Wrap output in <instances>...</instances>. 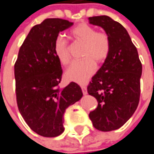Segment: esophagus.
Segmentation results:
<instances>
[{"mask_svg":"<svg viewBox=\"0 0 154 154\" xmlns=\"http://www.w3.org/2000/svg\"><path fill=\"white\" fill-rule=\"evenodd\" d=\"M81 88H82V91H83L84 95H86V94H87V90H86L85 86L82 85V86H81Z\"/></svg>","mask_w":154,"mask_h":154,"instance_id":"esophagus-1","label":"esophagus"}]
</instances>
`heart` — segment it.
Masks as SVG:
<instances>
[{"instance_id": "1", "label": "heart", "mask_w": 154, "mask_h": 154, "mask_svg": "<svg viewBox=\"0 0 154 154\" xmlns=\"http://www.w3.org/2000/svg\"><path fill=\"white\" fill-rule=\"evenodd\" d=\"M70 35L74 42L83 44L80 57L82 60L74 62L65 72L67 79L83 84L91 77L96 70V63H102L111 51V40L105 32L97 31L94 27L80 23L71 29ZM54 52L62 65H67L70 61L69 47L67 41L58 36L54 43Z\"/></svg>"}]
</instances>
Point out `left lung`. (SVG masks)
Wrapping results in <instances>:
<instances>
[{
	"label": "left lung",
	"mask_w": 154,
	"mask_h": 154,
	"mask_svg": "<svg viewBox=\"0 0 154 154\" xmlns=\"http://www.w3.org/2000/svg\"><path fill=\"white\" fill-rule=\"evenodd\" d=\"M111 40V51L91 78L87 91L97 101L89 117L96 129L109 131L120 128L132 116L140 102L142 64L127 30L107 15L89 17Z\"/></svg>",
	"instance_id": "obj_1"
}]
</instances>
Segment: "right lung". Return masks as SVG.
<instances>
[{
    "label": "right lung",
    "mask_w": 154,
    "mask_h": 154,
    "mask_svg": "<svg viewBox=\"0 0 154 154\" xmlns=\"http://www.w3.org/2000/svg\"><path fill=\"white\" fill-rule=\"evenodd\" d=\"M73 23L60 18L45 19L35 25L21 46L14 63L15 93L19 112L32 131L53 138L64 131L63 113L83 96L77 84L60 89L63 69L54 52L61 31Z\"/></svg>",
    "instance_id": "1"
}]
</instances>
